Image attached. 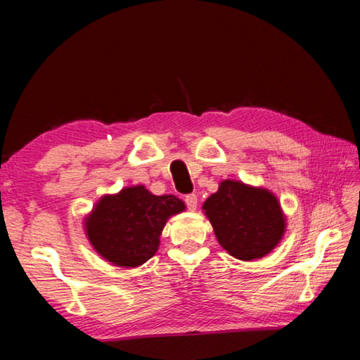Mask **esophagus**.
I'll list each match as a JSON object with an SVG mask.
<instances>
[{
    "label": "esophagus",
    "mask_w": 360,
    "mask_h": 360,
    "mask_svg": "<svg viewBox=\"0 0 360 360\" xmlns=\"http://www.w3.org/2000/svg\"><path fill=\"white\" fill-rule=\"evenodd\" d=\"M184 202H186V206L191 211H195L197 210V203H198V200H197V195L195 193H188V195H186L184 197Z\"/></svg>",
    "instance_id": "34e87169"
}]
</instances>
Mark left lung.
Listing matches in <instances>:
<instances>
[{
	"mask_svg": "<svg viewBox=\"0 0 360 360\" xmlns=\"http://www.w3.org/2000/svg\"><path fill=\"white\" fill-rule=\"evenodd\" d=\"M203 210L221 246L240 260L262 259L271 252L285 230L275 195L240 181H222Z\"/></svg>",
	"mask_w": 360,
	"mask_h": 360,
	"instance_id": "1",
	"label": "left lung"
}]
</instances>
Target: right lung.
<instances>
[{
	"instance_id": "right-lung-1",
	"label": "right lung",
	"mask_w": 360,
	"mask_h": 360,
	"mask_svg": "<svg viewBox=\"0 0 360 360\" xmlns=\"http://www.w3.org/2000/svg\"><path fill=\"white\" fill-rule=\"evenodd\" d=\"M184 208V202L174 195L158 197L144 186L127 187L96 203L85 219V233L101 257L133 268L157 252L168 217Z\"/></svg>"
}]
</instances>
